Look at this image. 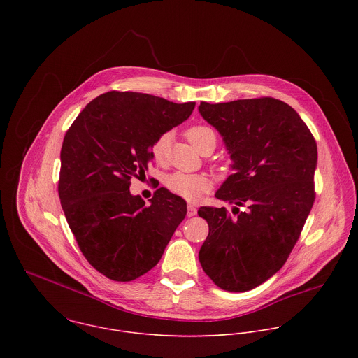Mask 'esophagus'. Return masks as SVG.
Segmentation results:
<instances>
[{
	"label": "esophagus",
	"mask_w": 358,
	"mask_h": 358,
	"mask_svg": "<svg viewBox=\"0 0 358 358\" xmlns=\"http://www.w3.org/2000/svg\"><path fill=\"white\" fill-rule=\"evenodd\" d=\"M196 215H197V208L194 205L189 204V206H187V216L193 217Z\"/></svg>",
	"instance_id": "obj_1"
}]
</instances>
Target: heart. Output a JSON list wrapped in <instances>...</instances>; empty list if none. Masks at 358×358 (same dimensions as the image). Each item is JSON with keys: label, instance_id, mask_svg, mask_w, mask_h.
Returning <instances> with one entry per match:
<instances>
[{"label": "heart", "instance_id": "heart-1", "mask_svg": "<svg viewBox=\"0 0 358 358\" xmlns=\"http://www.w3.org/2000/svg\"><path fill=\"white\" fill-rule=\"evenodd\" d=\"M186 136L189 142L200 152L203 153L206 148L216 146V135L212 128L206 125H194L186 131ZM169 142H171V134H162L150 148V153L157 164H165L169 152ZM166 187L183 197L187 201H199L201 196L209 192L212 187V180L208 175L204 173H183V172H175L169 175L165 180Z\"/></svg>", "mask_w": 358, "mask_h": 358}]
</instances>
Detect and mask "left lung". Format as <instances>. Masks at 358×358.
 I'll use <instances>...</instances> for the list:
<instances>
[{
    "label": "left lung",
    "mask_w": 358,
    "mask_h": 358,
    "mask_svg": "<svg viewBox=\"0 0 358 358\" xmlns=\"http://www.w3.org/2000/svg\"><path fill=\"white\" fill-rule=\"evenodd\" d=\"M199 111L234 169L215 194L234 204V216L224 206L199 209L209 226L200 263L219 288L245 292L284 266L301 236L315 199L317 145L299 114L274 98L201 102Z\"/></svg>",
    "instance_id": "left-lung-1"
}]
</instances>
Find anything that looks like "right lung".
Instances as JSON below:
<instances>
[{"instance_id": "add662e5", "label": "right lung", "mask_w": 358, "mask_h": 358, "mask_svg": "<svg viewBox=\"0 0 358 358\" xmlns=\"http://www.w3.org/2000/svg\"><path fill=\"white\" fill-rule=\"evenodd\" d=\"M194 106L111 91L88 103L66 132L60 204L83 255L110 280L132 281L152 270L186 216V201L165 187L146 204L129 186L148 171L157 138Z\"/></svg>"}]
</instances>
